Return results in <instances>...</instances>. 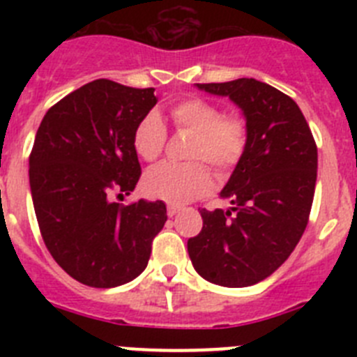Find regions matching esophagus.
I'll return each mask as SVG.
<instances>
[{"mask_svg":"<svg viewBox=\"0 0 357 357\" xmlns=\"http://www.w3.org/2000/svg\"><path fill=\"white\" fill-rule=\"evenodd\" d=\"M182 207L181 206H175V204H168V216H175L176 213H181Z\"/></svg>","mask_w":357,"mask_h":357,"instance_id":"1","label":"esophagus"}]
</instances>
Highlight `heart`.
I'll return each instance as SVG.
<instances>
[{"instance_id": "1", "label": "heart", "mask_w": 357, "mask_h": 357, "mask_svg": "<svg viewBox=\"0 0 357 357\" xmlns=\"http://www.w3.org/2000/svg\"><path fill=\"white\" fill-rule=\"evenodd\" d=\"M176 128L195 132L188 157L193 162H162L144 175V191L151 198L185 204L206 195L211 188V173L204 163L211 164L216 173H229L245 155L248 128L245 119L223 114L222 109L202 98H188L172 109ZM166 125L157 112H148L134 130L135 153L144 160H155L166 144Z\"/></svg>"}]
</instances>
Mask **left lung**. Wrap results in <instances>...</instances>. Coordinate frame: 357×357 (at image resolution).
<instances>
[{
	"label": "left lung",
	"instance_id": "left-lung-1",
	"mask_svg": "<svg viewBox=\"0 0 357 357\" xmlns=\"http://www.w3.org/2000/svg\"><path fill=\"white\" fill-rule=\"evenodd\" d=\"M229 96L247 119L248 144L220 197L229 211L200 209L204 227L189 238L195 270L213 284L245 288L284 263L307 225L318 151L291 98L255 78L197 84Z\"/></svg>",
	"mask_w": 357,
	"mask_h": 357
}]
</instances>
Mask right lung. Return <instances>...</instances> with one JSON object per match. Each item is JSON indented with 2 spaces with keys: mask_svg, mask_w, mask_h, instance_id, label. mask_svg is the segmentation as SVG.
Listing matches in <instances>:
<instances>
[{
  "mask_svg": "<svg viewBox=\"0 0 357 357\" xmlns=\"http://www.w3.org/2000/svg\"><path fill=\"white\" fill-rule=\"evenodd\" d=\"M153 91L105 78L82 85L46 112L31 148V200L44 245L91 288L139 275L168 220L160 200H112L139 181L134 130L157 103Z\"/></svg>",
  "mask_w": 357,
  "mask_h": 357,
  "instance_id": "add662e5",
  "label": "right lung"
}]
</instances>
